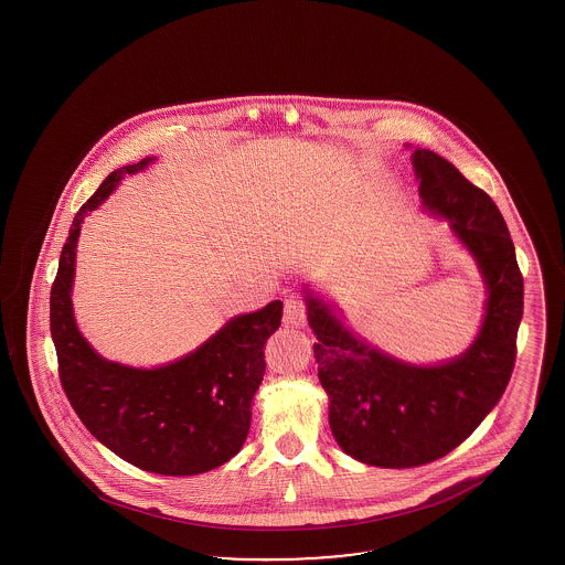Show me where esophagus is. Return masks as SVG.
I'll use <instances>...</instances> for the list:
<instances>
[{"mask_svg": "<svg viewBox=\"0 0 565 565\" xmlns=\"http://www.w3.org/2000/svg\"><path fill=\"white\" fill-rule=\"evenodd\" d=\"M305 322H307V307H305L302 298L296 295L286 298L284 323H286V326H292V328H302Z\"/></svg>", "mask_w": 565, "mask_h": 565, "instance_id": "1", "label": "esophagus"}]
</instances>
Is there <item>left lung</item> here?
Segmentation results:
<instances>
[{
  "label": "left lung",
  "mask_w": 565,
  "mask_h": 565,
  "mask_svg": "<svg viewBox=\"0 0 565 565\" xmlns=\"http://www.w3.org/2000/svg\"><path fill=\"white\" fill-rule=\"evenodd\" d=\"M411 161L424 210L449 224L483 277V323L472 345L436 364L404 362L369 345L302 288L332 436L348 456L379 468L430 463L479 428L509 385L523 316V277L495 203L431 150L415 148Z\"/></svg>",
  "instance_id": "8db88e82"
}]
</instances>
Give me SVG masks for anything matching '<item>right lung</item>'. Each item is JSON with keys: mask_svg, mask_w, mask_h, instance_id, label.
<instances>
[{"mask_svg": "<svg viewBox=\"0 0 565 565\" xmlns=\"http://www.w3.org/2000/svg\"><path fill=\"white\" fill-rule=\"evenodd\" d=\"M152 157L111 171L74 217L51 290V334L67 401L88 431L137 468L164 477L214 470L242 451L252 401L265 376V343L281 323V300L231 318L186 355L135 369L106 360L82 337L72 288L84 217L95 212L127 173Z\"/></svg>", "mask_w": 565, "mask_h": 565, "instance_id": "obj_1", "label": "right lung"}]
</instances>
